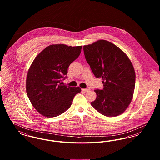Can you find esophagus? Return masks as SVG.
I'll return each mask as SVG.
<instances>
[{
	"label": "esophagus",
	"instance_id": "1",
	"mask_svg": "<svg viewBox=\"0 0 160 160\" xmlns=\"http://www.w3.org/2000/svg\"><path fill=\"white\" fill-rule=\"evenodd\" d=\"M89 90H90V88H86V89H82V91L84 92L89 91Z\"/></svg>",
	"mask_w": 160,
	"mask_h": 160
}]
</instances>
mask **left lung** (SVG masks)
<instances>
[{
	"label": "left lung",
	"instance_id": "left-lung-1",
	"mask_svg": "<svg viewBox=\"0 0 160 160\" xmlns=\"http://www.w3.org/2000/svg\"><path fill=\"white\" fill-rule=\"evenodd\" d=\"M86 60L97 78L102 79L103 89H95L97 98L91 102L101 114L113 117L122 114L129 106L136 83L131 62L118 47L106 40L83 46Z\"/></svg>",
	"mask_w": 160,
	"mask_h": 160
}]
</instances>
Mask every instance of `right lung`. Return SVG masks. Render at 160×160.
<instances>
[{"label":"right lung","mask_w":160,"mask_h":160,"mask_svg":"<svg viewBox=\"0 0 160 160\" xmlns=\"http://www.w3.org/2000/svg\"><path fill=\"white\" fill-rule=\"evenodd\" d=\"M82 46L53 44L44 49L33 61L26 78V92L40 114L53 118L65 112L79 87L61 85L67 76L69 65L79 56Z\"/></svg>","instance_id":"1"}]
</instances>
